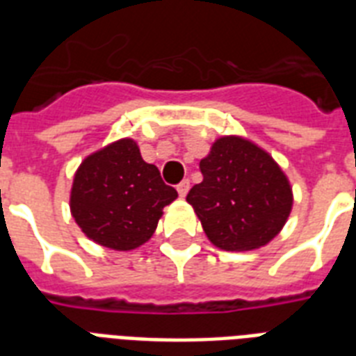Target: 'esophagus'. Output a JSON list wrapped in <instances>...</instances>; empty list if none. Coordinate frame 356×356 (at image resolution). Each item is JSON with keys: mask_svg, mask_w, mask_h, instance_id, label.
<instances>
[{"mask_svg": "<svg viewBox=\"0 0 356 356\" xmlns=\"http://www.w3.org/2000/svg\"><path fill=\"white\" fill-rule=\"evenodd\" d=\"M188 190H190V181L188 179H184V181H181V183L177 184V192L181 197H184V195L188 194Z\"/></svg>", "mask_w": 356, "mask_h": 356, "instance_id": "obj_1", "label": "esophagus"}]
</instances>
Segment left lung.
<instances>
[{
  "label": "left lung",
  "mask_w": 356,
  "mask_h": 356,
  "mask_svg": "<svg viewBox=\"0 0 356 356\" xmlns=\"http://www.w3.org/2000/svg\"><path fill=\"white\" fill-rule=\"evenodd\" d=\"M203 181L186 195L207 238L223 251H251L271 242L293 205L286 173L243 136H220L200 162Z\"/></svg>",
  "instance_id": "1"
}]
</instances>
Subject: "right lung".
Wrapping results in <instances>:
<instances>
[{
    "label": "right lung",
    "instance_id": "right-lung-1",
    "mask_svg": "<svg viewBox=\"0 0 356 356\" xmlns=\"http://www.w3.org/2000/svg\"><path fill=\"white\" fill-rule=\"evenodd\" d=\"M177 200L133 138H120L81 162L70 192V212L92 242L131 251L153 236L162 209Z\"/></svg>",
    "mask_w": 356,
    "mask_h": 356
}]
</instances>
